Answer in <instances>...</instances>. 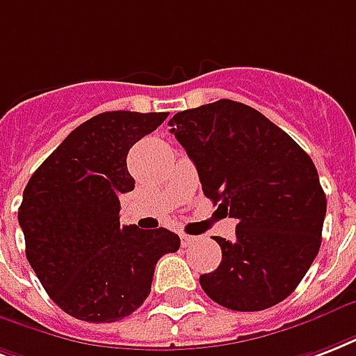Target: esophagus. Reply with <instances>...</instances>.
Returning <instances> with one entry per match:
<instances>
[{
    "label": "esophagus",
    "mask_w": 356,
    "mask_h": 356,
    "mask_svg": "<svg viewBox=\"0 0 356 356\" xmlns=\"http://www.w3.org/2000/svg\"><path fill=\"white\" fill-rule=\"evenodd\" d=\"M181 243H183V246L186 248V246H190V244L196 243V237H192V235H186V233H181Z\"/></svg>",
    "instance_id": "esophagus-1"
}]
</instances>
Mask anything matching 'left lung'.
<instances>
[{
  "label": "left lung",
  "instance_id": "left-lung-1",
  "mask_svg": "<svg viewBox=\"0 0 356 356\" xmlns=\"http://www.w3.org/2000/svg\"><path fill=\"white\" fill-rule=\"evenodd\" d=\"M203 194L237 218L235 238L214 237L222 261L200 276L224 308L259 312L300 284L321 246L327 197L308 154L263 113L216 100L170 119Z\"/></svg>",
  "mask_w": 356,
  "mask_h": 356
}]
</instances>
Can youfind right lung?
<instances>
[{"mask_svg":"<svg viewBox=\"0 0 356 356\" xmlns=\"http://www.w3.org/2000/svg\"><path fill=\"white\" fill-rule=\"evenodd\" d=\"M168 113L104 112L76 127L31 175L18 209L26 256L46 293L69 316L113 323L151 293L156 261L179 235L121 226L119 196L134 190L130 147Z\"/></svg>","mask_w":356,"mask_h":356,"instance_id":"add662e5","label":"right lung"}]
</instances>
